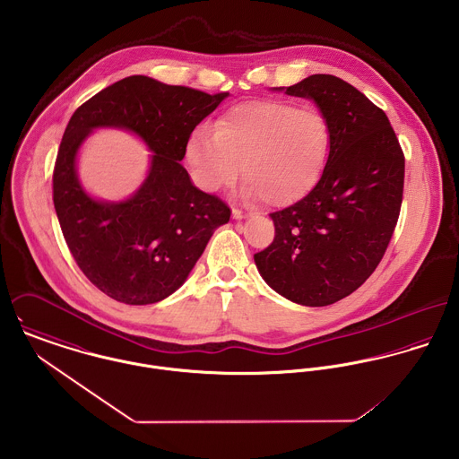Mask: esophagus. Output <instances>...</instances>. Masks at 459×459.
I'll return each instance as SVG.
<instances>
[{
	"mask_svg": "<svg viewBox=\"0 0 459 459\" xmlns=\"http://www.w3.org/2000/svg\"><path fill=\"white\" fill-rule=\"evenodd\" d=\"M247 215L242 212V210H238V208H233V219H237V221H240V219H246Z\"/></svg>",
	"mask_w": 459,
	"mask_h": 459,
	"instance_id": "34e87169",
	"label": "esophagus"
}]
</instances>
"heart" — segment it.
I'll list each match as a JSON object with an SVG mask.
<instances>
[{
    "instance_id": "obj_1",
    "label": "heart",
    "mask_w": 459,
    "mask_h": 459,
    "mask_svg": "<svg viewBox=\"0 0 459 459\" xmlns=\"http://www.w3.org/2000/svg\"><path fill=\"white\" fill-rule=\"evenodd\" d=\"M330 124L316 106L264 99L237 104L187 141V159L206 191L231 186L244 162L246 196L270 206H290L307 196L320 180Z\"/></svg>"
}]
</instances>
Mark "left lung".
<instances>
[{
    "instance_id": "8db88e82",
    "label": "left lung",
    "mask_w": 459,
    "mask_h": 459,
    "mask_svg": "<svg viewBox=\"0 0 459 459\" xmlns=\"http://www.w3.org/2000/svg\"><path fill=\"white\" fill-rule=\"evenodd\" d=\"M286 93L313 99L327 115L330 152L313 191L270 213L275 237L255 262L277 293L322 307L382 262L401 210L404 155L387 115L350 82L315 74Z\"/></svg>"
}]
</instances>
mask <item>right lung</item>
<instances>
[{
	"label": "right lung",
	"instance_id": "right-lung-1",
	"mask_svg": "<svg viewBox=\"0 0 459 459\" xmlns=\"http://www.w3.org/2000/svg\"><path fill=\"white\" fill-rule=\"evenodd\" d=\"M228 95L129 75L72 115L55 162L53 201L74 260L108 297L129 306L169 297L230 221V206L196 189L180 164L195 127ZM95 126L135 131L154 152L145 184L127 202H95L78 186L74 155Z\"/></svg>",
	"mask_w": 459,
	"mask_h": 459
}]
</instances>
